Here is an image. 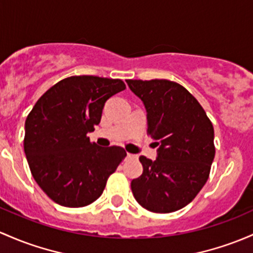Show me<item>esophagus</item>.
Masks as SVG:
<instances>
[{
  "label": "esophagus",
  "instance_id": "34e87169",
  "mask_svg": "<svg viewBox=\"0 0 253 253\" xmlns=\"http://www.w3.org/2000/svg\"><path fill=\"white\" fill-rule=\"evenodd\" d=\"M127 158H128V159H135V158H137V156H135V155H133V154H127Z\"/></svg>",
  "mask_w": 253,
  "mask_h": 253
}]
</instances>
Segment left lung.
Instances as JSON below:
<instances>
[{
    "mask_svg": "<svg viewBox=\"0 0 253 253\" xmlns=\"http://www.w3.org/2000/svg\"><path fill=\"white\" fill-rule=\"evenodd\" d=\"M147 109L148 134L160 145L155 161L140 156L143 173L132 180L135 200L155 213L187 206L203 189L214 159V132L204 108L169 80H126Z\"/></svg>",
    "mask_w": 253,
    "mask_h": 253,
    "instance_id": "obj_1",
    "label": "left lung"
}]
</instances>
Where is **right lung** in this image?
Returning a JSON list of instances; mask_svg holds the SVG:
<instances>
[{"label":"right lung","instance_id":"1","mask_svg":"<svg viewBox=\"0 0 253 253\" xmlns=\"http://www.w3.org/2000/svg\"><path fill=\"white\" fill-rule=\"evenodd\" d=\"M125 88L120 79L70 76L44 92L29 113L24 151L34 179L54 203L92 204L126 158L124 148H102L87 135L99 125L106 100Z\"/></svg>","mask_w":253,"mask_h":253}]
</instances>
